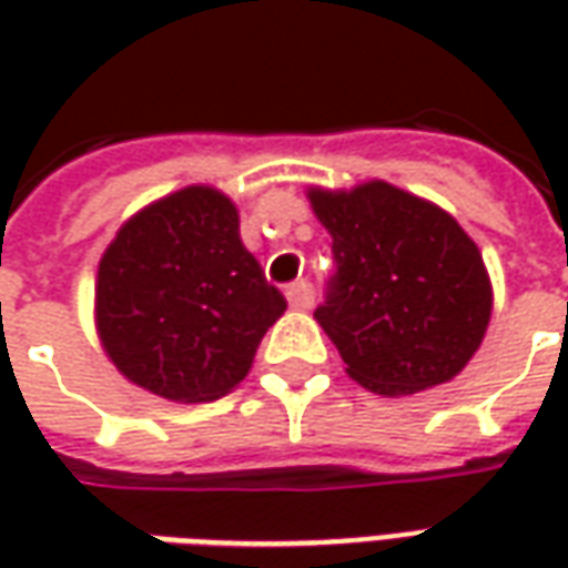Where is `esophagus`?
Wrapping results in <instances>:
<instances>
[{"label": "esophagus", "mask_w": 568, "mask_h": 568, "mask_svg": "<svg viewBox=\"0 0 568 568\" xmlns=\"http://www.w3.org/2000/svg\"><path fill=\"white\" fill-rule=\"evenodd\" d=\"M288 304L295 310H310L313 307V288H310L307 280H301L288 288Z\"/></svg>", "instance_id": "1"}]
</instances>
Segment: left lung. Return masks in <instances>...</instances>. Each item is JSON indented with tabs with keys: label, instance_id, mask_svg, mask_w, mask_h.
<instances>
[{
	"label": "left lung",
	"instance_id": "8db88e82",
	"mask_svg": "<svg viewBox=\"0 0 568 568\" xmlns=\"http://www.w3.org/2000/svg\"><path fill=\"white\" fill-rule=\"evenodd\" d=\"M332 234V292L313 316L346 374L386 398L453 381L471 362L493 313L475 240L450 212L371 179L349 191L307 187Z\"/></svg>",
	"mask_w": 568,
	"mask_h": 568
}]
</instances>
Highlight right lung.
I'll return each mask as SVG.
<instances>
[{"label":"right lung","mask_w":568,"mask_h":568,"mask_svg":"<svg viewBox=\"0 0 568 568\" xmlns=\"http://www.w3.org/2000/svg\"><path fill=\"white\" fill-rule=\"evenodd\" d=\"M285 313L240 240V210L212 185L179 187L118 227L100 258L93 320L130 383L179 405L243 381Z\"/></svg>","instance_id":"add662e5"}]
</instances>
